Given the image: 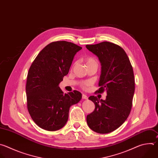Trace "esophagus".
Returning <instances> with one entry per match:
<instances>
[{
  "mask_svg": "<svg viewBox=\"0 0 158 158\" xmlns=\"http://www.w3.org/2000/svg\"><path fill=\"white\" fill-rule=\"evenodd\" d=\"M82 98L84 99V100H87V99H88V97L86 95V94H82Z\"/></svg>",
  "mask_w": 158,
  "mask_h": 158,
  "instance_id": "34e87169",
  "label": "esophagus"
}]
</instances>
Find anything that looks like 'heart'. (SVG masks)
Segmentation results:
<instances>
[{
	"label": "heart",
	"mask_w": 158,
	"mask_h": 158,
	"mask_svg": "<svg viewBox=\"0 0 158 158\" xmlns=\"http://www.w3.org/2000/svg\"><path fill=\"white\" fill-rule=\"evenodd\" d=\"M86 64H91V63H94V62H96V61L94 60V59H93V58L91 57H88L86 58ZM91 85V81H84L81 83V86L84 88H86L87 87H88L89 85Z\"/></svg>",
	"instance_id": "heart-1"
}]
</instances>
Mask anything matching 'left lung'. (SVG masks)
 Wrapping results in <instances>:
<instances>
[{
  "label": "left lung",
  "instance_id": "1",
  "mask_svg": "<svg viewBox=\"0 0 158 158\" xmlns=\"http://www.w3.org/2000/svg\"><path fill=\"white\" fill-rule=\"evenodd\" d=\"M86 47L101 63L100 88L97 92L107 93L105 100L89 97L95 108L87 115L86 122L93 131L109 133L122 125L130 113L135 89L133 67L125 51L116 44L103 42Z\"/></svg>",
  "mask_w": 158,
  "mask_h": 158
}]
</instances>
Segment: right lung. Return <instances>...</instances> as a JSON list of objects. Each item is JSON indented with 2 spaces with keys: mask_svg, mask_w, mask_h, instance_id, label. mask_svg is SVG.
Returning a JSON list of instances; mask_svg holds the SVG:
<instances>
[{
  "mask_svg": "<svg viewBox=\"0 0 158 158\" xmlns=\"http://www.w3.org/2000/svg\"><path fill=\"white\" fill-rule=\"evenodd\" d=\"M81 48L66 41L52 42L41 50L29 69L25 88L27 109L31 119L45 130L64 127L70 106L81 99L80 92L64 94L58 86Z\"/></svg>",
  "mask_w": 158,
  "mask_h": 158,
  "instance_id": "right-lung-1",
  "label": "right lung"
}]
</instances>
